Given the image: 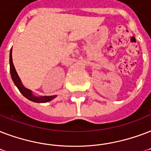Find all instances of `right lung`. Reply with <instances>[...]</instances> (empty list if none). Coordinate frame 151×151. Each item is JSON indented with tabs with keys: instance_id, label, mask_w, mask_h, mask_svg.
<instances>
[{
	"instance_id": "right-lung-1",
	"label": "right lung",
	"mask_w": 151,
	"mask_h": 151,
	"mask_svg": "<svg viewBox=\"0 0 151 151\" xmlns=\"http://www.w3.org/2000/svg\"><path fill=\"white\" fill-rule=\"evenodd\" d=\"M9 60H10V73H11L12 79L13 80L15 85H16V86H17V88L19 89V91L21 92V94H23L25 98L29 99L30 101H35V102H38V103H42V102H47V101H51V100H52V99L56 97V95H55V96L43 97H36L35 96V95H33L31 91H30L29 89L25 88V87L23 86L22 83H21L20 79H19V77L18 74H17V72H16V69H15L13 63H12V50L11 51H10V58H9Z\"/></svg>"
}]
</instances>
